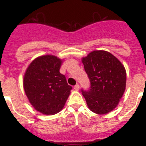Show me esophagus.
I'll return each mask as SVG.
<instances>
[{
	"label": "esophagus",
	"mask_w": 146,
	"mask_h": 146,
	"mask_svg": "<svg viewBox=\"0 0 146 146\" xmlns=\"http://www.w3.org/2000/svg\"><path fill=\"white\" fill-rule=\"evenodd\" d=\"M74 90H76V91H78V90H79V89H80L79 84H76L75 86H74Z\"/></svg>",
	"instance_id": "1"
}]
</instances>
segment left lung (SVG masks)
I'll list each match as a JSON object with an SVG mask.
<instances>
[{"label": "left lung", "mask_w": 146, "mask_h": 146, "mask_svg": "<svg viewBox=\"0 0 146 146\" xmlns=\"http://www.w3.org/2000/svg\"><path fill=\"white\" fill-rule=\"evenodd\" d=\"M82 61L91 83L88 90L81 89L88 107L100 115L112 111L126 88L124 66L114 55L103 50L93 51Z\"/></svg>", "instance_id": "1"}]
</instances>
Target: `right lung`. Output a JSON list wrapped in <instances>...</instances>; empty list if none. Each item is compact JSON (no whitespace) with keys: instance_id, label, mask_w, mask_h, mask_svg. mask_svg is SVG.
Masks as SVG:
<instances>
[{"instance_id":"right-lung-1","label":"right lung","mask_w":146,"mask_h":146,"mask_svg":"<svg viewBox=\"0 0 146 146\" xmlns=\"http://www.w3.org/2000/svg\"><path fill=\"white\" fill-rule=\"evenodd\" d=\"M61 60L54 55L35 59L25 72L23 86L31 104L40 113L54 115L60 112L72 87L60 74Z\"/></svg>"}]
</instances>
